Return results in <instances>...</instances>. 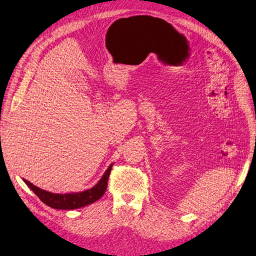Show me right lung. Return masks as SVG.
<instances>
[{
	"instance_id": "obj_1",
	"label": "right lung",
	"mask_w": 256,
	"mask_h": 256,
	"mask_svg": "<svg viewBox=\"0 0 256 256\" xmlns=\"http://www.w3.org/2000/svg\"><path fill=\"white\" fill-rule=\"evenodd\" d=\"M112 164L108 166V168L106 170V173H104V175L102 176V178L96 186L90 188V190L83 191L80 193L54 194V193L42 190V188L34 186L32 182L26 180V179H23V180L45 204L52 208V209L74 210L97 202L103 196L108 188V182L110 173L112 171Z\"/></svg>"
}]
</instances>
